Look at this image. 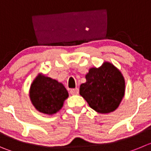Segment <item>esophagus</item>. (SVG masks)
<instances>
[{
  "mask_svg": "<svg viewBox=\"0 0 151 151\" xmlns=\"http://www.w3.org/2000/svg\"><path fill=\"white\" fill-rule=\"evenodd\" d=\"M70 93H71L72 95H77L78 94V88H74L71 89L70 91Z\"/></svg>",
  "mask_w": 151,
  "mask_h": 151,
  "instance_id": "1",
  "label": "esophagus"
}]
</instances>
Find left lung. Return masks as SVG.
<instances>
[{
  "label": "left lung",
  "instance_id": "obj_1",
  "mask_svg": "<svg viewBox=\"0 0 151 151\" xmlns=\"http://www.w3.org/2000/svg\"><path fill=\"white\" fill-rule=\"evenodd\" d=\"M86 81L80 86V95L89 106L100 113L113 112L124 95L125 82L121 72L109 62L90 69Z\"/></svg>",
  "mask_w": 151,
  "mask_h": 151
}]
</instances>
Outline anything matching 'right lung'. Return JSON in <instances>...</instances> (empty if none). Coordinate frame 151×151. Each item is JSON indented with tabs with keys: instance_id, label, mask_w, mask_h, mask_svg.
Wrapping results in <instances>:
<instances>
[{
	"instance_id": "right-lung-1",
	"label": "right lung",
	"mask_w": 151,
	"mask_h": 151,
	"mask_svg": "<svg viewBox=\"0 0 151 151\" xmlns=\"http://www.w3.org/2000/svg\"><path fill=\"white\" fill-rule=\"evenodd\" d=\"M68 96L61 83L42 75H38L30 87L32 103L38 111L45 114L56 113Z\"/></svg>"
}]
</instances>
